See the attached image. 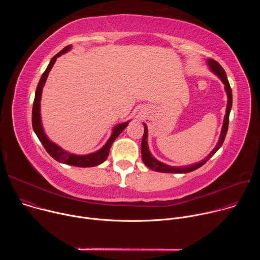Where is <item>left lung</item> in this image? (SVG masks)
I'll return each instance as SVG.
<instances>
[{
  "instance_id": "left-lung-1",
  "label": "left lung",
  "mask_w": 260,
  "mask_h": 260,
  "mask_svg": "<svg viewBox=\"0 0 260 260\" xmlns=\"http://www.w3.org/2000/svg\"><path fill=\"white\" fill-rule=\"evenodd\" d=\"M208 66L210 68V70L216 74V75L220 78V80L223 82L224 87H225V91L228 94V107H226V113L224 116V120H223V125H222V129H221V134H220V138L219 141L216 145V147L212 150V152L202 161L190 165V166H186V167H171L168 166L159 160H157L156 158L153 157V155L150 153L149 148H148V143H147V137H148V128L147 125L144 123V135H143V139H142V143H141V152H142V160L143 162L152 171L155 172H159V173H189L192 172L199 168H201L202 166H204L219 149V148L222 146L224 142L228 129H229V119H230V113L232 110V105H233V94H232V88L230 85V82L228 80L226 77V73L224 71V69L220 66L219 62H217L216 60L209 58L207 60Z\"/></svg>"
}]
</instances>
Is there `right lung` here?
Listing matches in <instances>:
<instances>
[{
    "label": "right lung",
    "instance_id": "1",
    "mask_svg": "<svg viewBox=\"0 0 260 260\" xmlns=\"http://www.w3.org/2000/svg\"><path fill=\"white\" fill-rule=\"evenodd\" d=\"M72 48L71 45L66 46L62 50H60L56 55H54L48 67L46 68L45 72L42 74V77L38 83V86H37L36 89V94H35V100H34V104H32V112H31V122H32V128L34 132L36 133L37 137L39 138L40 142L42 143V145L44 146L45 150L48 152V154H50V156H52L56 161L61 162V164H66L69 166H75V167H80V168H89V167H95L98 165H101L102 162H104L108 155H109V151H110V147L111 145L113 144V142L116 140V138L122 133V131L127 126L129 121L123 122V123H119L117 125L114 126L112 134H111V137L109 138V140L107 141V143L101 148L100 150L90 153V154H86V155H76L70 153L66 150H63L62 148H60L58 145H56L55 143H53L52 141H50L44 129L42 126V122H41V114H40V102H41V95H42V89L43 86L46 82L47 76L50 72V70L52 69L56 58L68 52L70 49Z\"/></svg>",
    "mask_w": 260,
    "mask_h": 260
}]
</instances>
